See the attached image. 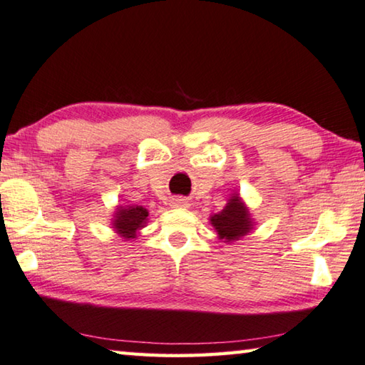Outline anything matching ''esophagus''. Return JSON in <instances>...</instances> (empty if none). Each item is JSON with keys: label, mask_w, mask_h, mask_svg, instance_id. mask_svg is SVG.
Segmentation results:
<instances>
[{"label": "esophagus", "mask_w": 365, "mask_h": 365, "mask_svg": "<svg viewBox=\"0 0 365 365\" xmlns=\"http://www.w3.org/2000/svg\"><path fill=\"white\" fill-rule=\"evenodd\" d=\"M174 205L175 206H180V207H188L190 202H188V200H185V197L178 196V197H175V200H174Z\"/></svg>", "instance_id": "obj_1"}]
</instances>
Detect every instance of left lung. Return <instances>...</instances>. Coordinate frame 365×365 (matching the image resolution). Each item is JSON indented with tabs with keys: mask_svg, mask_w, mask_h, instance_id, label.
I'll use <instances>...</instances> for the list:
<instances>
[{
	"mask_svg": "<svg viewBox=\"0 0 365 365\" xmlns=\"http://www.w3.org/2000/svg\"><path fill=\"white\" fill-rule=\"evenodd\" d=\"M211 222L219 237L227 240V242L242 238L251 228L248 209L243 206L238 196H233L225 209H222V212L212 215Z\"/></svg>",
	"mask_w": 365,
	"mask_h": 365,
	"instance_id": "1",
	"label": "left lung"
}]
</instances>
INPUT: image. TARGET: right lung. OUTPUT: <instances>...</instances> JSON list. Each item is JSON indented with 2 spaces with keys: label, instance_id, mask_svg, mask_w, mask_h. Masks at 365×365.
<instances>
[{
  "label": "right lung",
  "instance_id": "right-lung-1",
  "mask_svg": "<svg viewBox=\"0 0 365 365\" xmlns=\"http://www.w3.org/2000/svg\"><path fill=\"white\" fill-rule=\"evenodd\" d=\"M115 217L117 219L114 220V228H117V232L122 233V237L133 238L135 232H137L140 227H143L146 222L148 211L141 206H130L120 209Z\"/></svg>",
  "mask_w": 365,
  "mask_h": 365
}]
</instances>
